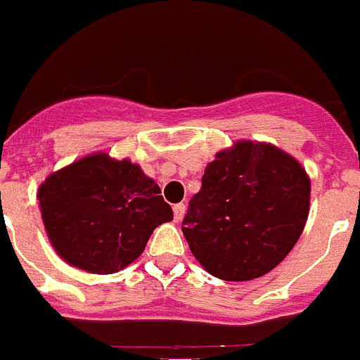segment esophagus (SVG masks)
Masks as SVG:
<instances>
[{
    "label": "esophagus",
    "instance_id": "34e87169",
    "mask_svg": "<svg viewBox=\"0 0 360 360\" xmlns=\"http://www.w3.org/2000/svg\"><path fill=\"white\" fill-rule=\"evenodd\" d=\"M173 213H174V222H180L182 221L184 213H186V206H184V204H176V206L173 207Z\"/></svg>",
    "mask_w": 360,
    "mask_h": 360
}]
</instances>
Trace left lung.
Here are the masks:
<instances>
[{
	"instance_id": "obj_1",
	"label": "left lung",
	"mask_w": 360,
	"mask_h": 360,
	"mask_svg": "<svg viewBox=\"0 0 360 360\" xmlns=\"http://www.w3.org/2000/svg\"><path fill=\"white\" fill-rule=\"evenodd\" d=\"M311 182L274 145L239 141L215 156L189 200L182 231L215 278L248 281L278 266L304 231Z\"/></svg>"
}]
</instances>
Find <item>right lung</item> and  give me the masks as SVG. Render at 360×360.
I'll use <instances>...</instances> for the list:
<instances>
[{
  "label": "right lung",
  "mask_w": 360,
  "mask_h": 360,
  "mask_svg": "<svg viewBox=\"0 0 360 360\" xmlns=\"http://www.w3.org/2000/svg\"><path fill=\"white\" fill-rule=\"evenodd\" d=\"M38 198L58 255L94 274H114L130 265L154 228L173 221L158 184L129 160L101 153L47 176Z\"/></svg>",
  "instance_id": "1"
}]
</instances>
